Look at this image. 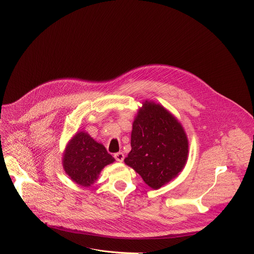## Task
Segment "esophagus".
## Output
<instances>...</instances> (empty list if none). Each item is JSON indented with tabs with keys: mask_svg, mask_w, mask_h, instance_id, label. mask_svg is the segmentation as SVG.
I'll list each match as a JSON object with an SVG mask.
<instances>
[{
	"mask_svg": "<svg viewBox=\"0 0 254 254\" xmlns=\"http://www.w3.org/2000/svg\"><path fill=\"white\" fill-rule=\"evenodd\" d=\"M114 157H115V159H116L117 162L122 163V162H124V159H125V154L123 152H116L114 154Z\"/></svg>",
	"mask_w": 254,
	"mask_h": 254,
	"instance_id": "obj_1",
	"label": "esophagus"
}]
</instances>
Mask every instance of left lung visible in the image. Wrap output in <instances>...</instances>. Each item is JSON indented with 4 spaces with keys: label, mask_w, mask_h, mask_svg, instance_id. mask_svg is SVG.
Here are the masks:
<instances>
[{
    "label": "left lung",
    "mask_w": 254,
    "mask_h": 254,
    "mask_svg": "<svg viewBox=\"0 0 254 254\" xmlns=\"http://www.w3.org/2000/svg\"><path fill=\"white\" fill-rule=\"evenodd\" d=\"M143 107L132 124L131 150L125 163L157 190L185 166L189 141L182 126L164 107L149 102Z\"/></svg>",
    "instance_id": "obj_1"
}]
</instances>
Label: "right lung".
Instances as JSON below:
<instances>
[{
	"instance_id": "1",
	"label": "right lung",
	"mask_w": 254,
	"mask_h": 254,
	"mask_svg": "<svg viewBox=\"0 0 254 254\" xmlns=\"http://www.w3.org/2000/svg\"><path fill=\"white\" fill-rule=\"evenodd\" d=\"M114 162L104 146L88 134L80 131L70 141L64 154V169L77 184L90 186L102 169Z\"/></svg>"
}]
</instances>
